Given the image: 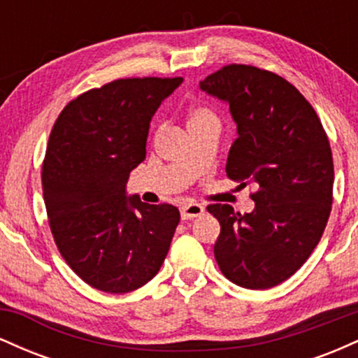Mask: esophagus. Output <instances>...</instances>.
<instances>
[{
  "mask_svg": "<svg viewBox=\"0 0 358 358\" xmlns=\"http://www.w3.org/2000/svg\"><path fill=\"white\" fill-rule=\"evenodd\" d=\"M203 212H205L203 205L195 203V202H192V203H185V205H182V207H180V213H182V219H183V220L195 219V217H200V215H202Z\"/></svg>",
  "mask_w": 358,
  "mask_h": 358,
  "instance_id": "obj_1",
  "label": "esophagus"
}]
</instances>
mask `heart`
<instances>
[{
    "label": "heart",
    "instance_id": "b5f03b06",
    "mask_svg": "<svg viewBox=\"0 0 358 358\" xmlns=\"http://www.w3.org/2000/svg\"><path fill=\"white\" fill-rule=\"evenodd\" d=\"M203 124H219V116L207 106H195L188 113V127H196Z\"/></svg>",
    "mask_w": 358,
    "mask_h": 358
}]
</instances>
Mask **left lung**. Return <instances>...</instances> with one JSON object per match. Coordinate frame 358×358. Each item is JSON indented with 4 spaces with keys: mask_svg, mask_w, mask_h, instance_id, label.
Returning <instances> with one entry per match:
<instances>
[{
    "mask_svg": "<svg viewBox=\"0 0 358 358\" xmlns=\"http://www.w3.org/2000/svg\"><path fill=\"white\" fill-rule=\"evenodd\" d=\"M200 89L229 102L237 124L227 176L242 188L257 187L250 213L227 203L207 207L220 224L217 264L237 286H278L305 264L327 227L335 176L330 141L313 106L276 73L231 64Z\"/></svg>",
    "mask_w": 358,
    "mask_h": 358,
    "instance_id": "8db88e82",
    "label": "left lung"
}]
</instances>
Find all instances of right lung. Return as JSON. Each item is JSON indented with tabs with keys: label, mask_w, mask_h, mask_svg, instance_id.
Masks as SVG:
<instances>
[{
	"label": "right lung",
	"mask_w": 358,
	"mask_h": 358,
	"mask_svg": "<svg viewBox=\"0 0 358 358\" xmlns=\"http://www.w3.org/2000/svg\"><path fill=\"white\" fill-rule=\"evenodd\" d=\"M182 80H113L69 102L53 124L42 168L53 241L73 273L104 293L146 285L170 249L178 208L126 196V183L146 158L151 117Z\"/></svg>",
	"instance_id": "add662e5"
}]
</instances>
